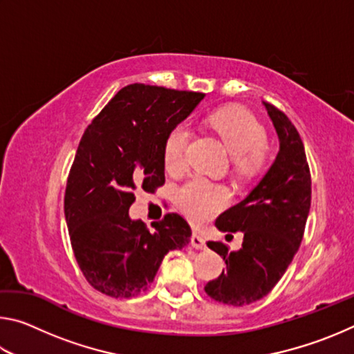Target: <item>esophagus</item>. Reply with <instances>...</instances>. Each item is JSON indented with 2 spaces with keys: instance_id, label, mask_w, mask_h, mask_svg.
<instances>
[{
  "instance_id": "34e87169",
  "label": "esophagus",
  "mask_w": 354,
  "mask_h": 354,
  "mask_svg": "<svg viewBox=\"0 0 354 354\" xmlns=\"http://www.w3.org/2000/svg\"><path fill=\"white\" fill-rule=\"evenodd\" d=\"M190 243H192V247L196 248V250H206V241L200 234H196V232L192 234Z\"/></svg>"
}]
</instances>
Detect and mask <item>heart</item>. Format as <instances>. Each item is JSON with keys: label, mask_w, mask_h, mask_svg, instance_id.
I'll use <instances>...</instances> for the list:
<instances>
[{"label": "heart", "mask_w": 354, "mask_h": 354, "mask_svg": "<svg viewBox=\"0 0 354 354\" xmlns=\"http://www.w3.org/2000/svg\"><path fill=\"white\" fill-rule=\"evenodd\" d=\"M207 124L232 154V165L237 173L253 176L262 170L267 159V136L253 113L243 107H221L207 117ZM190 137V128L185 123H178L169 131L164 140V165L169 171L184 170ZM227 198L230 194L225 187L203 178L190 179L176 194L179 207L195 223L214 217L226 206Z\"/></svg>", "instance_id": "b5f03b06"}]
</instances>
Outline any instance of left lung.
Listing matches in <instances>:
<instances>
[{
  "label": "left lung",
  "instance_id": "1",
  "mask_svg": "<svg viewBox=\"0 0 354 354\" xmlns=\"http://www.w3.org/2000/svg\"><path fill=\"white\" fill-rule=\"evenodd\" d=\"M279 139V151L270 169L247 198L215 220L223 232H243L242 248L207 242L226 270L209 281L205 290L227 306H247L267 295L297 254L310 207V171L297 128L284 112L262 101Z\"/></svg>",
  "mask_w": 354,
  "mask_h": 354
}]
</instances>
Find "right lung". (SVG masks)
<instances>
[{
    "mask_svg": "<svg viewBox=\"0 0 354 354\" xmlns=\"http://www.w3.org/2000/svg\"><path fill=\"white\" fill-rule=\"evenodd\" d=\"M203 98L198 92L129 84L84 131L64 212L77 266L107 297L145 292L164 256L190 242L192 230L179 214H167L149 231L128 211L137 187L153 192L165 183V137Z\"/></svg>",
    "mask_w": 354,
    "mask_h": 354,
    "instance_id": "add662e5",
    "label": "right lung"
}]
</instances>
